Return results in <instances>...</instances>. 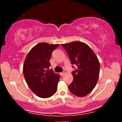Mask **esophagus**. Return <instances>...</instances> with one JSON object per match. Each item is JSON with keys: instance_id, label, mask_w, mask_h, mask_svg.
<instances>
[{"instance_id": "esophagus-1", "label": "esophagus", "mask_w": 122, "mask_h": 122, "mask_svg": "<svg viewBox=\"0 0 122 122\" xmlns=\"http://www.w3.org/2000/svg\"><path fill=\"white\" fill-rule=\"evenodd\" d=\"M64 74H65L64 71H63V72H61V73H60V75H61V76H64Z\"/></svg>"}]
</instances>
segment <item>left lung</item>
<instances>
[{"label":"left lung","instance_id":"left-lung-1","mask_svg":"<svg viewBox=\"0 0 122 122\" xmlns=\"http://www.w3.org/2000/svg\"><path fill=\"white\" fill-rule=\"evenodd\" d=\"M61 45L67 51L71 64L77 66L72 72L73 81L68 86L69 91L76 96L85 97L93 91L98 81L99 60L90 46L81 41Z\"/></svg>","mask_w":122,"mask_h":122}]
</instances>
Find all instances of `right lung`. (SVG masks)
<instances>
[{
  "mask_svg": "<svg viewBox=\"0 0 122 122\" xmlns=\"http://www.w3.org/2000/svg\"><path fill=\"white\" fill-rule=\"evenodd\" d=\"M59 44L41 43L31 48L25 59L23 71L28 86L38 97L49 98L56 92L61 77L53 69L49 60Z\"/></svg>",
  "mask_w": 122,
  "mask_h": 122,
  "instance_id": "right-lung-1",
  "label": "right lung"
}]
</instances>
